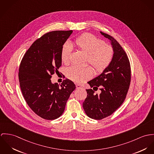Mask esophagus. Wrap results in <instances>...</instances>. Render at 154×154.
<instances>
[{
    "label": "esophagus",
    "instance_id": "esophagus-1",
    "mask_svg": "<svg viewBox=\"0 0 154 154\" xmlns=\"http://www.w3.org/2000/svg\"><path fill=\"white\" fill-rule=\"evenodd\" d=\"M76 88H77V89H82V88H83V87L82 85H76Z\"/></svg>",
    "mask_w": 154,
    "mask_h": 154
}]
</instances>
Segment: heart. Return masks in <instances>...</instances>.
Masks as SVG:
<instances>
[{
	"instance_id": "obj_1",
	"label": "heart",
	"mask_w": 154,
	"mask_h": 154,
	"mask_svg": "<svg viewBox=\"0 0 154 154\" xmlns=\"http://www.w3.org/2000/svg\"><path fill=\"white\" fill-rule=\"evenodd\" d=\"M77 48L87 54V63H90L97 74H101L110 65L114 57V50L112 45L105 44V42L95 35L85 33L80 35L74 41ZM72 47L70 44L65 43L61 48V60L65 64L70 62ZM93 75V69L88 66L80 67L75 66L67 69L66 75L77 83H83Z\"/></svg>"
}]
</instances>
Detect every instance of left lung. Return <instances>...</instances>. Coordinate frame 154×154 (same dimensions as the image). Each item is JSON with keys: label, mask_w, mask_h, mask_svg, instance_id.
I'll return each instance as SVG.
<instances>
[{"label": "left lung", "mask_w": 154, "mask_h": 154, "mask_svg": "<svg viewBox=\"0 0 154 154\" xmlns=\"http://www.w3.org/2000/svg\"><path fill=\"white\" fill-rule=\"evenodd\" d=\"M108 38L114 50L113 59L100 75L88 82L87 96L83 103L86 115L90 118L101 120L111 115L125 101L131 80L129 58L119 43L112 36L100 32ZM99 88L100 95L95 93Z\"/></svg>", "instance_id": "1"}]
</instances>
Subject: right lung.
Returning a JSON list of instances; mask_svg holds the SVG:
<instances>
[{"instance_id": "1", "label": "right lung", "mask_w": 154, "mask_h": 154, "mask_svg": "<svg viewBox=\"0 0 154 154\" xmlns=\"http://www.w3.org/2000/svg\"><path fill=\"white\" fill-rule=\"evenodd\" d=\"M72 32L54 31L42 35L25 52L20 64L18 76L22 95L35 113L44 119L62 115L75 88L67 79L60 85L52 84L50 79L61 66V48Z\"/></svg>"}]
</instances>
